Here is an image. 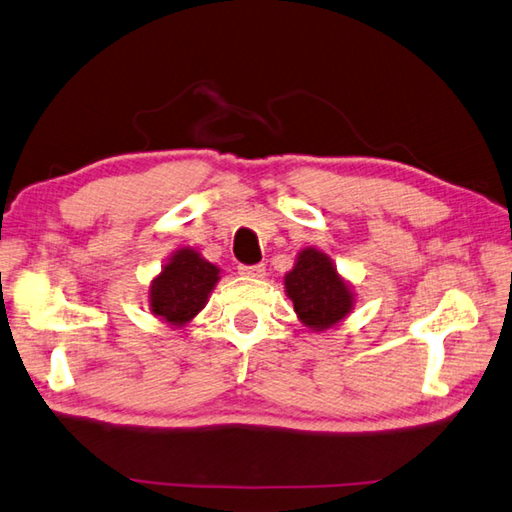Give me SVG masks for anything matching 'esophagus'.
Instances as JSON below:
<instances>
[{
	"label": "esophagus",
	"instance_id": "esophagus-1",
	"mask_svg": "<svg viewBox=\"0 0 512 512\" xmlns=\"http://www.w3.org/2000/svg\"><path fill=\"white\" fill-rule=\"evenodd\" d=\"M239 275L244 277H264L266 275V266L264 264H253V266H239Z\"/></svg>",
	"mask_w": 512,
	"mask_h": 512
}]
</instances>
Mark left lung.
<instances>
[{
  "mask_svg": "<svg viewBox=\"0 0 512 512\" xmlns=\"http://www.w3.org/2000/svg\"><path fill=\"white\" fill-rule=\"evenodd\" d=\"M284 284L288 297L293 299L295 313L308 328H330L353 308V293L339 279L330 259L315 248L299 253Z\"/></svg>",
  "mask_w": 512,
  "mask_h": 512,
  "instance_id": "left-lung-1",
  "label": "left lung"
}]
</instances>
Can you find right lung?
I'll use <instances>...</instances> for the list:
<instances>
[{"label": "right lung", "mask_w": 512, "mask_h": 512, "mask_svg": "<svg viewBox=\"0 0 512 512\" xmlns=\"http://www.w3.org/2000/svg\"><path fill=\"white\" fill-rule=\"evenodd\" d=\"M219 268L190 248L177 250L150 286V310L170 324H186L204 308Z\"/></svg>", "instance_id": "1"}]
</instances>
